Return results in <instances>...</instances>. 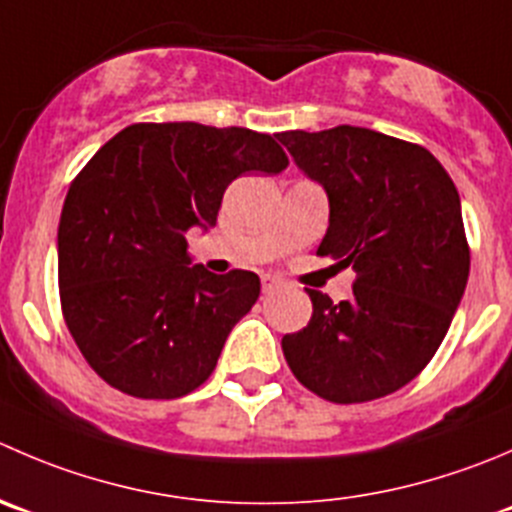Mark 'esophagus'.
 <instances>
[{"mask_svg": "<svg viewBox=\"0 0 512 512\" xmlns=\"http://www.w3.org/2000/svg\"><path fill=\"white\" fill-rule=\"evenodd\" d=\"M282 285H285V282H282L280 277H275V275H265V277H262V290H265V292L280 290Z\"/></svg>", "mask_w": 512, "mask_h": 512, "instance_id": "34e87169", "label": "esophagus"}]
</instances>
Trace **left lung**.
<instances>
[{"label":"left lung","instance_id":"1","mask_svg":"<svg viewBox=\"0 0 512 512\" xmlns=\"http://www.w3.org/2000/svg\"><path fill=\"white\" fill-rule=\"evenodd\" d=\"M277 140L327 192L317 255L357 272L352 300L307 290L310 322L282 337L287 365L330 403L385 398L433 360L463 300L470 250L458 190L425 147L365 127Z\"/></svg>","mask_w":512,"mask_h":512}]
</instances>
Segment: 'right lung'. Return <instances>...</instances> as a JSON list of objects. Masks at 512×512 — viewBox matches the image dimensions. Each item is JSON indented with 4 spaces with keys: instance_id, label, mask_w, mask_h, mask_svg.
Masks as SVG:
<instances>
[{
    "instance_id": "right-lung-1",
    "label": "right lung",
    "mask_w": 512,
    "mask_h": 512,
    "mask_svg": "<svg viewBox=\"0 0 512 512\" xmlns=\"http://www.w3.org/2000/svg\"><path fill=\"white\" fill-rule=\"evenodd\" d=\"M270 135L197 122H142L114 135L64 200L59 300L79 352L112 388L145 400L192 393L260 297L247 270L192 265L185 232L215 227L227 185L277 175Z\"/></svg>"
}]
</instances>
